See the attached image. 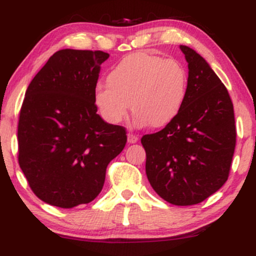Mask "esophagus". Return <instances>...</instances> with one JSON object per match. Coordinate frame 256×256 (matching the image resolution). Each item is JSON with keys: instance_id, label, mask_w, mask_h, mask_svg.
<instances>
[{"instance_id": "34e87169", "label": "esophagus", "mask_w": 256, "mask_h": 256, "mask_svg": "<svg viewBox=\"0 0 256 256\" xmlns=\"http://www.w3.org/2000/svg\"><path fill=\"white\" fill-rule=\"evenodd\" d=\"M138 140V136L134 134H128V143H136Z\"/></svg>"}]
</instances>
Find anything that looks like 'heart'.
<instances>
[{
  "instance_id": "1",
  "label": "heart",
  "mask_w": 256,
  "mask_h": 256,
  "mask_svg": "<svg viewBox=\"0 0 256 256\" xmlns=\"http://www.w3.org/2000/svg\"><path fill=\"white\" fill-rule=\"evenodd\" d=\"M98 85L95 104L110 124L118 125L134 114L137 126L164 128L183 107L188 89L186 71L178 61L146 52H134L119 61Z\"/></svg>"
}]
</instances>
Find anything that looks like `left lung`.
Returning a JSON list of instances; mask_svg holds the SVG:
<instances>
[{
    "mask_svg": "<svg viewBox=\"0 0 256 256\" xmlns=\"http://www.w3.org/2000/svg\"><path fill=\"white\" fill-rule=\"evenodd\" d=\"M188 62L186 98L173 122L144 134L146 173L155 192L176 206L204 201L228 180L236 146L234 104L201 55L180 46Z\"/></svg>",
    "mask_w": 256,
    "mask_h": 256,
    "instance_id": "left-lung-1",
    "label": "left lung"
}]
</instances>
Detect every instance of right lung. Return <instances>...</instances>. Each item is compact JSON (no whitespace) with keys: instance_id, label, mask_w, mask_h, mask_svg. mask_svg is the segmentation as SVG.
<instances>
[{"instance_id":"add662e5","label":"right lung","mask_w":256,"mask_h":256,"mask_svg":"<svg viewBox=\"0 0 256 256\" xmlns=\"http://www.w3.org/2000/svg\"><path fill=\"white\" fill-rule=\"evenodd\" d=\"M101 50L55 52L26 90L18 124L19 165L34 195L73 208L101 192L108 164L126 144V130L106 122L95 104Z\"/></svg>"}]
</instances>
